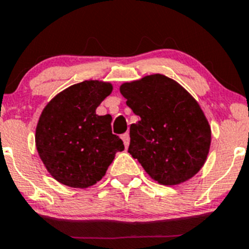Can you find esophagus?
<instances>
[{
    "instance_id": "esophagus-1",
    "label": "esophagus",
    "mask_w": 249,
    "mask_h": 249,
    "mask_svg": "<svg viewBox=\"0 0 249 249\" xmlns=\"http://www.w3.org/2000/svg\"><path fill=\"white\" fill-rule=\"evenodd\" d=\"M122 139H123V142H124L125 147L129 146V143H130V135H129V132H125V134H123L122 135Z\"/></svg>"
}]
</instances>
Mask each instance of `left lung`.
<instances>
[{
  "instance_id": "8db88e82",
  "label": "left lung",
  "mask_w": 249,
  "mask_h": 249,
  "mask_svg": "<svg viewBox=\"0 0 249 249\" xmlns=\"http://www.w3.org/2000/svg\"><path fill=\"white\" fill-rule=\"evenodd\" d=\"M120 93L141 118L130 126L129 153L161 185H178L196 175L211 147L212 132L197 101L161 74L125 83Z\"/></svg>"
}]
</instances>
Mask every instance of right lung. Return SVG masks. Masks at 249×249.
<instances>
[{
	"instance_id": "1",
	"label": "right lung",
	"mask_w": 249,
	"mask_h": 249,
	"mask_svg": "<svg viewBox=\"0 0 249 249\" xmlns=\"http://www.w3.org/2000/svg\"><path fill=\"white\" fill-rule=\"evenodd\" d=\"M113 88L86 80L58 93L43 108L36 126L38 156L48 173L63 185L86 189L105 176L117 152L124 149L112 134V117L96 108Z\"/></svg>"
}]
</instances>
